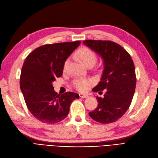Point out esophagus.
I'll return each instance as SVG.
<instances>
[{
  "label": "esophagus",
  "instance_id": "34e87169",
  "mask_svg": "<svg viewBox=\"0 0 158 158\" xmlns=\"http://www.w3.org/2000/svg\"><path fill=\"white\" fill-rule=\"evenodd\" d=\"M79 97H80V98H88L89 96H88L87 95H86V94H79Z\"/></svg>",
  "mask_w": 158,
  "mask_h": 158
}]
</instances>
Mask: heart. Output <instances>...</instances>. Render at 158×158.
<instances>
[{
	"instance_id": "b5f03b06",
	"label": "heart",
	"mask_w": 158,
	"mask_h": 158,
	"mask_svg": "<svg viewBox=\"0 0 158 158\" xmlns=\"http://www.w3.org/2000/svg\"><path fill=\"white\" fill-rule=\"evenodd\" d=\"M77 55L81 60L86 66L94 64L97 60V55L94 50L89 48L83 47L77 51ZM69 62V58L66 59L64 62V69H66ZM92 85V81L88 79H75L73 81V85L76 89L81 92L86 91Z\"/></svg>"
}]
</instances>
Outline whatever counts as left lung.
<instances>
[{"label": "left lung", "instance_id": "1", "mask_svg": "<svg viewBox=\"0 0 158 158\" xmlns=\"http://www.w3.org/2000/svg\"><path fill=\"white\" fill-rule=\"evenodd\" d=\"M83 43L104 61L100 81L92 90L104 89L106 93L104 98L97 97L98 107L89 115L102 124L114 123L127 111L133 100L136 87L133 61L125 49L114 42L88 40Z\"/></svg>", "mask_w": 158, "mask_h": 158}]
</instances>
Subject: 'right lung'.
<instances>
[{
	"instance_id": "right-lung-1",
	"label": "right lung",
	"mask_w": 158,
	"mask_h": 158,
	"mask_svg": "<svg viewBox=\"0 0 158 158\" xmlns=\"http://www.w3.org/2000/svg\"><path fill=\"white\" fill-rule=\"evenodd\" d=\"M81 41L44 45L33 50L23 63L20 88L32 115L44 123L55 124L64 119L77 94H57L52 82L62 75L64 62Z\"/></svg>"
}]
</instances>
